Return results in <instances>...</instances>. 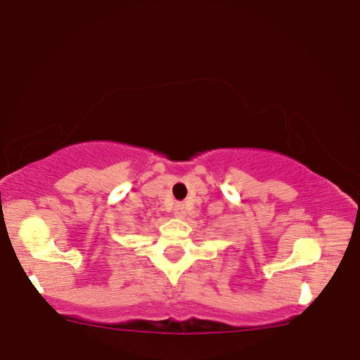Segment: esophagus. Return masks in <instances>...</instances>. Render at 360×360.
Segmentation results:
<instances>
[{
  "label": "esophagus",
  "mask_w": 360,
  "mask_h": 360,
  "mask_svg": "<svg viewBox=\"0 0 360 360\" xmlns=\"http://www.w3.org/2000/svg\"><path fill=\"white\" fill-rule=\"evenodd\" d=\"M174 214L177 217H184V214H186V206L183 202H177L176 206H174Z\"/></svg>",
  "instance_id": "esophagus-1"
}]
</instances>
